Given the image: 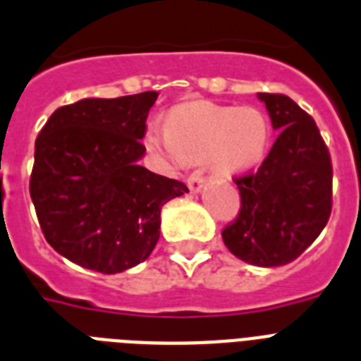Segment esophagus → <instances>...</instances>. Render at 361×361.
Masks as SVG:
<instances>
[{"mask_svg":"<svg viewBox=\"0 0 361 361\" xmlns=\"http://www.w3.org/2000/svg\"><path fill=\"white\" fill-rule=\"evenodd\" d=\"M204 183H206V180H204V176H202V172H192V174L187 178V185H189V189L192 190V192H198V190L204 187Z\"/></svg>","mask_w":361,"mask_h":361,"instance_id":"1","label":"esophagus"}]
</instances>
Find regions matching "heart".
Here are the masks:
<instances>
[{
  "instance_id": "obj_1",
  "label": "heart",
  "mask_w": 361,
  "mask_h": 361,
  "mask_svg": "<svg viewBox=\"0 0 361 361\" xmlns=\"http://www.w3.org/2000/svg\"><path fill=\"white\" fill-rule=\"evenodd\" d=\"M271 135V122L256 107L187 104L172 109L166 126H148L145 145L172 169L209 159L216 172L239 174L265 159Z\"/></svg>"
}]
</instances>
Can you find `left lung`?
Listing matches in <instances>:
<instances>
[{"label": "left lung", "mask_w": 361, "mask_h": 361, "mask_svg": "<svg viewBox=\"0 0 361 361\" xmlns=\"http://www.w3.org/2000/svg\"><path fill=\"white\" fill-rule=\"evenodd\" d=\"M280 131L256 172L237 176L241 209L222 230L228 250L257 267L295 262L332 213V159L315 120L289 96L259 92Z\"/></svg>", "instance_id": "1"}]
</instances>
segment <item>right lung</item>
<instances>
[{
	"label": "right lung",
	"mask_w": 361,
	"mask_h": 361,
	"mask_svg": "<svg viewBox=\"0 0 361 361\" xmlns=\"http://www.w3.org/2000/svg\"><path fill=\"white\" fill-rule=\"evenodd\" d=\"M155 90L59 107L35 142L29 192L46 241L70 262L114 274L139 265L159 239L161 207L183 181L139 165Z\"/></svg>",
	"instance_id": "obj_1"
}]
</instances>
